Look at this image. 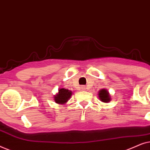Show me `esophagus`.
Here are the masks:
<instances>
[{
	"label": "esophagus",
	"instance_id": "obj_1",
	"mask_svg": "<svg viewBox=\"0 0 150 150\" xmlns=\"http://www.w3.org/2000/svg\"><path fill=\"white\" fill-rule=\"evenodd\" d=\"M81 89L82 90V91H85L86 87H85V86H81Z\"/></svg>",
	"mask_w": 150,
	"mask_h": 150
}]
</instances>
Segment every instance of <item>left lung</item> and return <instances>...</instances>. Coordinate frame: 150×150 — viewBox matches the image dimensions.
Instances as JSON below:
<instances>
[{
    "label": "left lung",
    "instance_id": "1",
    "mask_svg": "<svg viewBox=\"0 0 150 150\" xmlns=\"http://www.w3.org/2000/svg\"><path fill=\"white\" fill-rule=\"evenodd\" d=\"M98 98H99V99L102 102H105V103H108L111 100L110 99L109 92L106 89H102L100 90L99 92H98Z\"/></svg>",
    "mask_w": 150,
    "mask_h": 150
}]
</instances>
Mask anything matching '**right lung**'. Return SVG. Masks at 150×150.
Segmentation results:
<instances>
[{"label": "right lung", "mask_w": 150, "mask_h": 150, "mask_svg": "<svg viewBox=\"0 0 150 150\" xmlns=\"http://www.w3.org/2000/svg\"><path fill=\"white\" fill-rule=\"evenodd\" d=\"M72 95V91L67 89H59L58 93L54 96V100L58 104H65L67 103L71 96Z\"/></svg>", "instance_id": "add662e5"}]
</instances>
